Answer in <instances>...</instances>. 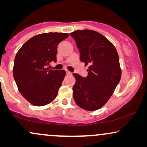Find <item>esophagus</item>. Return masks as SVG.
<instances>
[{"label":"esophagus","instance_id":"esophagus-1","mask_svg":"<svg viewBox=\"0 0 147 147\" xmlns=\"http://www.w3.org/2000/svg\"><path fill=\"white\" fill-rule=\"evenodd\" d=\"M66 74H67V75H71V72H70L69 71H68V70H66Z\"/></svg>","mask_w":147,"mask_h":147}]
</instances>
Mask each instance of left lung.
Listing matches in <instances>:
<instances>
[{
	"instance_id": "left-lung-1",
	"label": "left lung",
	"mask_w": 147,
	"mask_h": 147,
	"mask_svg": "<svg viewBox=\"0 0 147 147\" xmlns=\"http://www.w3.org/2000/svg\"><path fill=\"white\" fill-rule=\"evenodd\" d=\"M80 53V60L89 65L88 76L74 73V99L88 111L101 108L114 93L121 78L119 57L113 44L97 31L84 29L70 33Z\"/></svg>"
}]
</instances>
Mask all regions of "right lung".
I'll use <instances>...</instances> for the list:
<instances>
[{
	"mask_svg": "<svg viewBox=\"0 0 147 147\" xmlns=\"http://www.w3.org/2000/svg\"><path fill=\"white\" fill-rule=\"evenodd\" d=\"M68 33H47L34 36L23 44L15 56L13 77L18 90L29 103L43 106L55 99L65 78V70L49 69L56 61L57 46Z\"/></svg>",
	"mask_w": 147,
	"mask_h": 147,
	"instance_id": "add662e5",
	"label": "right lung"
}]
</instances>
